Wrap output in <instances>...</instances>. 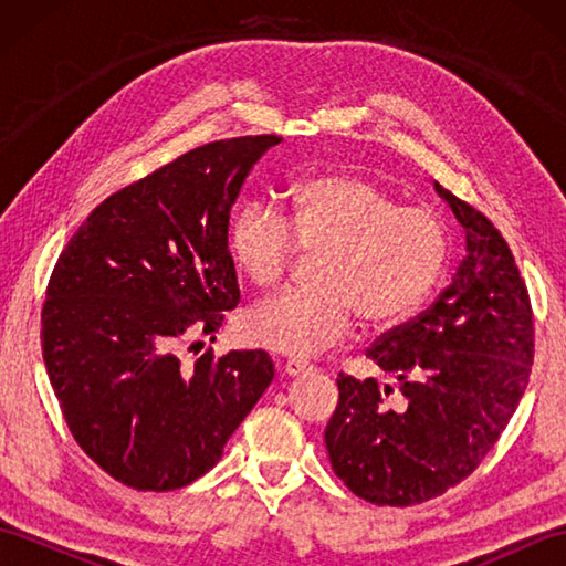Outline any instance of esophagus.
I'll return each instance as SVG.
<instances>
[{"label": "esophagus", "instance_id": "1", "mask_svg": "<svg viewBox=\"0 0 566 566\" xmlns=\"http://www.w3.org/2000/svg\"><path fill=\"white\" fill-rule=\"evenodd\" d=\"M284 371L290 377H302V375H308V371H314V365L304 363V359H286Z\"/></svg>", "mask_w": 566, "mask_h": 566}]
</instances>
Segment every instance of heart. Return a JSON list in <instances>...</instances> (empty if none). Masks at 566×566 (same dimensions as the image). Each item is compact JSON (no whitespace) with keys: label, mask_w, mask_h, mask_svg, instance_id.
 I'll use <instances>...</instances> for the list:
<instances>
[{"label":"heart","mask_w":566,"mask_h":566,"mask_svg":"<svg viewBox=\"0 0 566 566\" xmlns=\"http://www.w3.org/2000/svg\"><path fill=\"white\" fill-rule=\"evenodd\" d=\"M233 258L252 284L276 286L304 252H321L316 286L264 298L245 316L250 343L308 357L340 343L355 314L396 326L428 302L448 264L450 238L428 207L399 203L389 189L353 172L304 179L292 219L250 199L231 221Z\"/></svg>","instance_id":"heart-1"}]
</instances>
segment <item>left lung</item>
Wrapping results in <instances>:
<instances>
[{
  "label": "left lung",
  "instance_id": "obj_1",
  "mask_svg": "<svg viewBox=\"0 0 566 566\" xmlns=\"http://www.w3.org/2000/svg\"><path fill=\"white\" fill-rule=\"evenodd\" d=\"M467 255L438 302L367 357L399 381L338 377L326 448L345 486L377 506L436 499L474 472L518 408L533 365V308L506 240L436 182Z\"/></svg>",
  "mask_w": 566,
  "mask_h": 566
}]
</instances>
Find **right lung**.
I'll return each instance as SVG.
<instances>
[{"label": "right lung", "mask_w": 566, "mask_h": 566, "mask_svg": "<svg viewBox=\"0 0 566 566\" xmlns=\"http://www.w3.org/2000/svg\"><path fill=\"white\" fill-rule=\"evenodd\" d=\"M280 136L207 143L104 199L60 252L41 311L48 377L80 448L138 491H172L221 460L270 387L264 350L179 345L240 302L228 219ZM191 350V347H189Z\"/></svg>", "instance_id": "add662e5"}]
</instances>
